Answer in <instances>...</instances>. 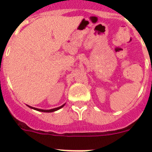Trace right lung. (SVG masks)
I'll list each match as a JSON object with an SVG mask.
<instances>
[{
  "label": "right lung",
  "instance_id": "add662e5",
  "mask_svg": "<svg viewBox=\"0 0 152 152\" xmlns=\"http://www.w3.org/2000/svg\"><path fill=\"white\" fill-rule=\"evenodd\" d=\"M64 106V104H63L62 106H61V107H57V108H54V109H51V110H41V109H37V108H35V107H30V106H28L29 107H30V108L33 109V110H36L37 111H40V112H44V113H52V112H55V111L58 110H59V109L62 108Z\"/></svg>",
  "mask_w": 152,
  "mask_h": 152
}]
</instances>
